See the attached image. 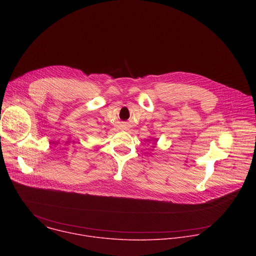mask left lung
Instances as JSON below:
<instances>
[{
    "label": "left lung",
    "mask_w": 256,
    "mask_h": 256,
    "mask_svg": "<svg viewBox=\"0 0 256 256\" xmlns=\"http://www.w3.org/2000/svg\"><path fill=\"white\" fill-rule=\"evenodd\" d=\"M155 140H157V138H155Z\"/></svg>",
    "instance_id": "left-lung-1"
}]
</instances>
